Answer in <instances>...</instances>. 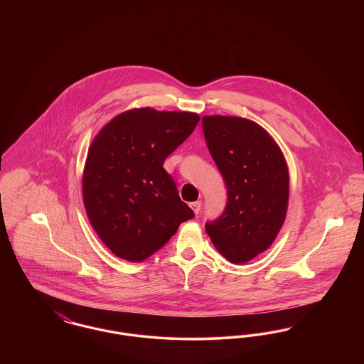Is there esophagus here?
I'll return each instance as SVG.
<instances>
[{
	"mask_svg": "<svg viewBox=\"0 0 364 364\" xmlns=\"http://www.w3.org/2000/svg\"><path fill=\"white\" fill-rule=\"evenodd\" d=\"M190 206L191 208L193 210V213L198 215V214H199V211H200V206H202V203H200L199 200H196V202H192Z\"/></svg>",
	"mask_w": 364,
	"mask_h": 364,
	"instance_id": "34e87169",
	"label": "esophagus"
}]
</instances>
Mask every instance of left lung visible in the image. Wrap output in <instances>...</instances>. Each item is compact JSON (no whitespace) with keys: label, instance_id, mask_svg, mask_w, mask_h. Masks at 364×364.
<instances>
[{"label":"left lung","instance_id":"8db88e82","mask_svg":"<svg viewBox=\"0 0 364 364\" xmlns=\"http://www.w3.org/2000/svg\"><path fill=\"white\" fill-rule=\"evenodd\" d=\"M208 151L228 188L224 213L206 224L218 252L245 263L266 251L285 221L289 173L277 143L257 122L205 116Z\"/></svg>","mask_w":364,"mask_h":364}]
</instances>
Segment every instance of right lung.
<instances>
[{"label": "right lung", "mask_w": 364, "mask_h": 364, "mask_svg": "<svg viewBox=\"0 0 364 364\" xmlns=\"http://www.w3.org/2000/svg\"><path fill=\"white\" fill-rule=\"evenodd\" d=\"M198 122L196 113L140 107L116 116L92 140L83 202L94 230L119 258H149L195 217L164 162Z\"/></svg>", "instance_id": "add662e5"}]
</instances>
